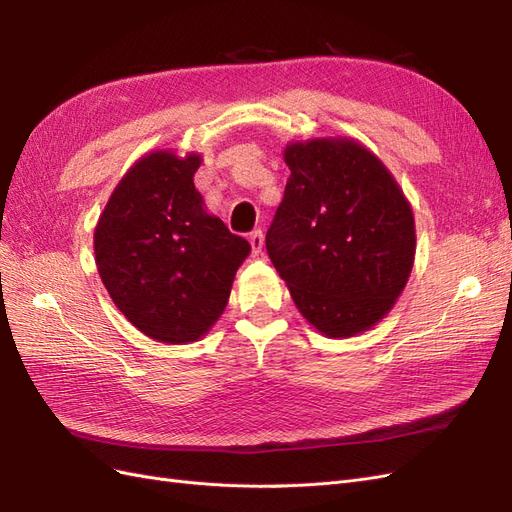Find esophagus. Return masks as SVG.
Returning <instances> with one entry per match:
<instances>
[{
    "label": "esophagus",
    "instance_id": "obj_1",
    "mask_svg": "<svg viewBox=\"0 0 512 512\" xmlns=\"http://www.w3.org/2000/svg\"><path fill=\"white\" fill-rule=\"evenodd\" d=\"M250 245H252L254 256H258L262 252V247H265V235H262V230L250 232Z\"/></svg>",
    "mask_w": 512,
    "mask_h": 512
}]
</instances>
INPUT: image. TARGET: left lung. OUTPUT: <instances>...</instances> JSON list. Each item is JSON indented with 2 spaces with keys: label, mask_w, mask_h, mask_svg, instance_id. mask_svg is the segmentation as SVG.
<instances>
[{
  "label": "left lung",
  "mask_w": 512,
  "mask_h": 512,
  "mask_svg": "<svg viewBox=\"0 0 512 512\" xmlns=\"http://www.w3.org/2000/svg\"><path fill=\"white\" fill-rule=\"evenodd\" d=\"M290 177L267 230V252L301 316L327 337L369 331L391 312L414 265L404 190L354 138L284 149Z\"/></svg>",
  "instance_id": "8db88e82"
}]
</instances>
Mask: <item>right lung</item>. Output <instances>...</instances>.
I'll return each mask as SVG.
<instances>
[{
	"label": "right lung",
	"mask_w": 512,
	"mask_h": 512,
	"mask_svg": "<svg viewBox=\"0 0 512 512\" xmlns=\"http://www.w3.org/2000/svg\"><path fill=\"white\" fill-rule=\"evenodd\" d=\"M203 158L149 151L121 177L94 232L96 267L119 312L162 344L198 342L226 309L250 243L207 213Z\"/></svg>",
	"instance_id": "1"
}]
</instances>
